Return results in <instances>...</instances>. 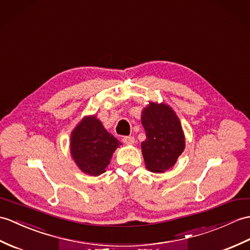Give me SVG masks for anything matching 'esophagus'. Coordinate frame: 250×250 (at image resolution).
Listing matches in <instances>:
<instances>
[{"instance_id": "esophagus-1", "label": "esophagus", "mask_w": 250, "mask_h": 250, "mask_svg": "<svg viewBox=\"0 0 250 250\" xmlns=\"http://www.w3.org/2000/svg\"><path fill=\"white\" fill-rule=\"evenodd\" d=\"M123 142L125 144V145H134L135 143V138L133 136H125L123 138Z\"/></svg>"}]
</instances>
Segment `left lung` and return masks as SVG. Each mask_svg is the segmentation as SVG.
<instances>
[{
	"label": "left lung",
	"instance_id": "left-lung-1",
	"mask_svg": "<svg viewBox=\"0 0 250 250\" xmlns=\"http://www.w3.org/2000/svg\"><path fill=\"white\" fill-rule=\"evenodd\" d=\"M146 139L142 143L145 165L152 172H165L185 149V136L176 112L165 103L150 101L142 111Z\"/></svg>",
	"mask_w": 250,
	"mask_h": 250
}]
</instances>
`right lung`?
Listing matches in <instances>:
<instances>
[{
    "label": "right lung",
    "mask_w": 250,
    "mask_h": 250,
    "mask_svg": "<svg viewBox=\"0 0 250 250\" xmlns=\"http://www.w3.org/2000/svg\"><path fill=\"white\" fill-rule=\"evenodd\" d=\"M121 145L106 131L96 115H89L85 116L71 132L70 154L81 171L97 177L105 172L115 150Z\"/></svg>",
    "instance_id": "1"
}]
</instances>
